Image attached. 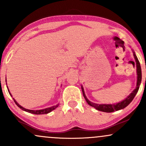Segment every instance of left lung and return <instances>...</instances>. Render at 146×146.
I'll list each match as a JSON object with an SVG mask.
<instances>
[{"label": "left lung", "instance_id": "1", "mask_svg": "<svg viewBox=\"0 0 146 146\" xmlns=\"http://www.w3.org/2000/svg\"><path fill=\"white\" fill-rule=\"evenodd\" d=\"M132 53H133L134 58L135 59V62H136V67H137V86L136 88H135V90L130 93V95L127 97L125 100H123V101L118 102L117 104H98L93 103V102L89 101L88 100V98H86V95H85L84 90L83 86H82V93L84 95V98L88 105H90V106L94 107L96 110H100L102 112H105V113H112L114 111H117V110H119L125 108L127 106L130 104V103L133 100L134 98L135 97V95L138 92L139 88L141 82V65L139 62L138 58L135 54V51L132 49Z\"/></svg>", "mask_w": 146, "mask_h": 146}]
</instances>
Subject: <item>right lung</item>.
<instances>
[{"mask_svg": "<svg viewBox=\"0 0 146 146\" xmlns=\"http://www.w3.org/2000/svg\"><path fill=\"white\" fill-rule=\"evenodd\" d=\"M8 91H9V93L11 95V97H12V95H11V93H10L9 90V88H8ZM13 100H14V101L15 103H16V104L18 106V107H19L21 109H22L23 110H24V111H26L27 112V113H31V114H35V115H43V114H47V113H49L50 112H51L52 110H55L57 107L59 106V104H56V106H51V107H49V108H44V109H41V110H29V109H27V108H23V106H21V105L19 104L16 101V100H15L14 98H13Z\"/></svg>", "mask_w": 146, "mask_h": 146, "instance_id": "add662e5", "label": "right lung"}]
</instances>
